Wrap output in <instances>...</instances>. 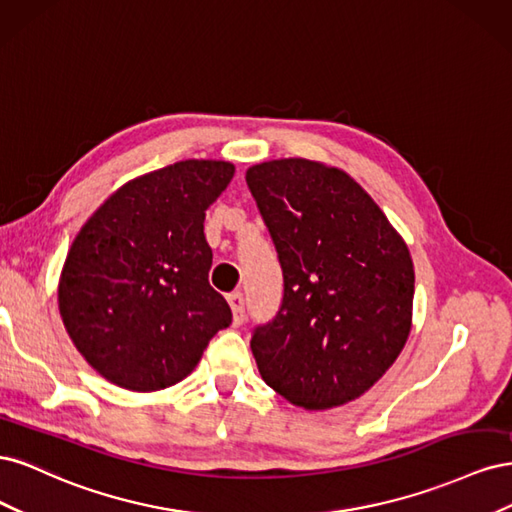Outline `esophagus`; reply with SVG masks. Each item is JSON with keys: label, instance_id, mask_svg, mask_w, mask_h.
<instances>
[{"label": "esophagus", "instance_id": "1", "mask_svg": "<svg viewBox=\"0 0 512 512\" xmlns=\"http://www.w3.org/2000/svg\"><path fill=\"white\" fill-rule=\"evenodd\" d=\"M228 303L232 309V318H235V324H241L245 318V301L241 292H232L228 294Z\"/></svg>", "mask_w": 512, "mask_h": 512}]
</instances>
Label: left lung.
Here are the masks:
<instances>
[{
    "mask_svg": "<svg viewBox=\"0 0 512 512\" xmlns=\"http://www.w3.org/2000/svg\"><path fill=\"white\" fill-rule=\"evenodd\" d=\"M284 273L277 316L252 335L262 380L292 406L329 410L369 391L412 329L406 241L335 166L282 158L245 173Z\"/></svg>",
    "mask_w": 512,
    "mask_h": 512,
    "instance_id": "obj_1",
    "label": "left lung"
}]
</instances>
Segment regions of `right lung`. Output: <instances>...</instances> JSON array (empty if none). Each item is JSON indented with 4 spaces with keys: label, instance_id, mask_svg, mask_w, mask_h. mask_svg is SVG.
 Instances as JSON below:
<instances>
[{
    "label": "right lung",
    "instance_id": "add662e5",
    "mask_svg": "<svg viewBox=\"0 0 512 512\" xmlns=\"http://www.w3.org/2000/svg\"><path fill=\"white\" fill-rule=\"evenodd\" d=\"M235 166L183 160L123 183L83 224L59 277L72 344L121 389H168L232 322L209 286L205 211Z\"/></svg>",
    "mask_w": 512,
    "mask_h": 512
}]
</instances>
